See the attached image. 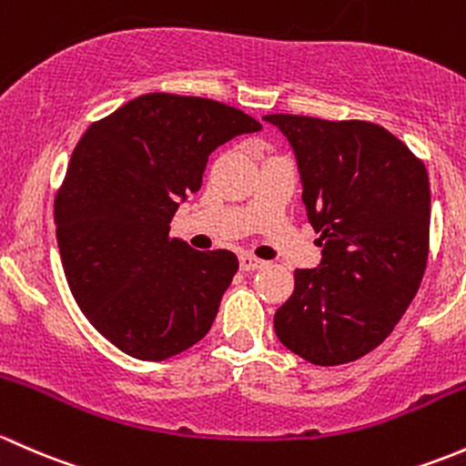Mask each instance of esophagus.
Wrapping results in <instances>:
<instances>
[{
  "instance_id": "34e87169",
  "label": "esophagus",
  "mask_w": 466,
  "mask_h": 466,
  "mask_svg": "<svg viewBox=\"0 0 466 466\" xmlns=\"http://www.w3.org/2000/svg\"><path fill=\"white\" fill-rule=\"evenodd\" d=\"M262 265H265V262L258 260L251 253H242V256H239V268H242V271H256V268H260Z\"/></svg>"
}]
</instances>
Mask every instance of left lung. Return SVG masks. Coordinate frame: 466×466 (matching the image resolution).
Wrapping results in <instances>:
<instances>
[{
	"label": "left lung",
	"mask_w": 466,
	"mask_h": 466,
	"mask_svg": "<svg viewBox=\"0 0 466 466\" xmlns=\"http://www.w3.org/2000/svg\"><path fill=\"white\" fill-rule=\"evenodd\" d=\"M289 138L303 201L323 247L319 268H296L278 307V339L314 366L357 361L390 337L429 260V175L395 134L368 121L268 114Z\"/></svg>",
	"instance_id": "8db88e82"
}]
</instances>
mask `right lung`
Segmentation results:
<instances>
[{
  "mask_svg": "<svg viewBox=\"0 0 466 466\" xmlns=\"http://www.w3.org/2000/svg\"><path fill=\"white\" fill-rule=\"evenodd\" d=\"M260 123L199 96L143 94L91 123L54 201L66 282L87 320L134 359L163 361L206 337L239 262L172 238L208 155Z\"/></svg>",
  "mask_w": 466,
  "mask_h": 466,
  "instance_id": "add662e5",
  "label": "right lung"
}]
</instances>
